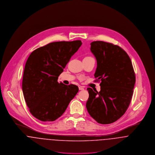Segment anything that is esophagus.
<instances>
[{
    "label": "esophagus",
    "mask_w": 155,
    "mask_h": 155,
    "mask_svg": "<svg viewBox=\"0 0 155 155\" xmlns=\"http://www.w3.org/2000/svg\"><path fill=\"white\" fill-rule=\"evenodd\" d=\"M78 88H79V90H84V87H82V86H79Z\"/></svg>",
    "instance_id": "1"
}]
</instances>
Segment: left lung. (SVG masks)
Segmentation results:
<instances>
[{
	"label": "left lung",
	"instance_id": "1",
	"mask_svg": "<svg viewBox=\"0 0 155 155\" xmlns=\"http://www.w3.org/2000/svg\"><path fill=\"white\" fill-rule=\"evenodd\" d=\"M90 51L97 61L94 73L101 81V91L88 87L86 107L98 123L109 124L120 119L133 94L136 76L131 61L121 48L102 41H93Z\"/></svg>",
	"mask_w": 155,
	"mask_h": 155
}]
</instances>
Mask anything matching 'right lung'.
<instances>
[{"label":"right lung","instance_id":"obj_1","mask_svg":"<svg viewBox=\"0 0 155 155\" xmlns=\"http://www.w3.org/2000/svg\"><path fill=\"white\" fill-rule=\"evenodd\" d=\"M81 45V40L53 42L29 56L22 88L30 112L37 119L44 122L57 120L78 93V86L59 83L58 79Z\"/></svg>","mask_w":155,"mask_h":155}]
</instances>
